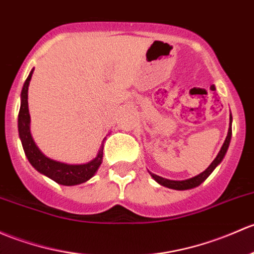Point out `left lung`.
<instances>
[{
  "instance_id": "obj_1",
  "label": "left lung",
  "mask_w": 254,
  "mask_h": 254,
  "mask_svg": "<svg viewBox=\"0 0 254 254\" xmlns=\"http://www.w3.org/2000/svg\"><path fill=\"white\" fill-rule=\"evenodd\" d=\"M231 120H233V118H231V116H230V127H229L228 136H226L225 142H224L223 147H221L220 152L218 153V156L215 157L214 161L212 162V164H210L209 167H208L203 173H201L199 175L194 176V178L188 179V180H183V181L168 180V179L161 178V176H158L156 174H152V173H149V174L152 175V178H153L154 180L157 181V183L161 184V185H163V186H165V188L173 189V190H189V189H193V188H196V186L201 185V184L203 183L205 179H207L208 176L212 174V172L215 169V167H217L219 163L223 161L224 156H225L226 151H228L229 143H230V140H231V134H233V130H231Z\"/></svg>"
}]
</instances>
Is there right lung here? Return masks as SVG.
I'll return each mask as SVG.
<instances>
[{
	"label": "right lung",
	"mask_w": 254,
	"mask_h": 254,
	"mask_svg": "<svg viewBox=\"0 0 254 254\" xmlns=\"http://www.w3.org/2000/svg\"><path fill=\"white\" fill-rule=\"evenodd\" d=\"M34 70V69H33ZM33 70L29 74L28 79L24 82L23 90H21V103L18 116V129L19 136L23 145L24 152L28 157L29 162L34 168L41 174L49 176L53 181L64 186L79 185L91 179L95 173L97 172L98 167L102 163L103 158V145L101 146L97 157L86 164H65V163L56 162L53 159L47 158L41 153L37 146L34 142L30 134V114L28 109V87L30 82Z\"/></svg>",
	"instance_id": "obj_1"
}]
</instances>
